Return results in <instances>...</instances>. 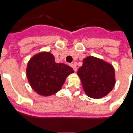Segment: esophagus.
I'll use <instances>...</instances> for the list:
<instances>
[{
    "mask_svg": "<svg viewBox=\"0 0 133 133\" xmlns=\"http://www.w3.org/2000/svg\"><path fill=\"white\" fill-rule=\"evenodd\" d=\"M70 65H71V67H72V68H73V70H74V71H75V72H76V71H77V67L75 66V64H71Z\"/></svg>",
    "mask_w": 133,
    "mask_h": 133,
    "instance_id": "esophagus-1",
    "label": "esophagus"
}]
</instances>
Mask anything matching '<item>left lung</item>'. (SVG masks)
Wrapping results in <instances>:
<instances>
[{
  "instance_id": "obj_1",
  "label": "left lung",
  "mask_w": 133,
  "mask_h": 133,
  "mask_svg": "<svg viewBox=\"0 0 133 133\" xmlns=\"http://www.w3.org/2000/svg\"><path fill=\"white\" fill-rule=\"evenodd\" d=\"M78 75L85 94L95 99L106 96L115 85L113 66L108 62L93 56L84 58L83 65L78 70Z\"/></svg>"
}]
</instances>
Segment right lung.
<instances>
[{
	"label": "right lung",
	"instance_id": "1",
	"mask_svg": "<svg viewBox=\"0 0 133 133\" xmlns=\"http://www.w3.org/2000/svg\"><path fill=\"white\" fill-rule=\"evenodd\" d=\"M74 72L71 67L55 63L50 52H41L28 61L26 75L30 86L38 95L50 96L58 92L66 78Z\"/></svg>",
	"mask_w": 133,
	"mask_h": 133
}]
</instances>
